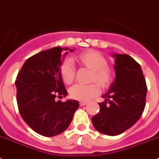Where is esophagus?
<instances>
[{
  "label": "esophagus",
  "instance_id": "esophagus-1",
  "mask_svg": "<svg viewBox=\"0 0 159 159\" xmlns=\"http://www.w3.org/2000/svg\"><path fill=\"white\" fill-rule=\"evenodd\" d=\"M86 104L87 102H85V101H81V102H80V105H81V106H84V105H85Z\"/></svg>",
  "mask_w": 159,
  "mask_h": 159
}]
</instances>
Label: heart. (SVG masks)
<instances>
[{"label": "heart", "mask_w": 159, "mask_h": 159, "mask_svg": "<svg viewBox=\"0 0 159 159\" xmlns=\"http://www.w3.org/2000/svg\"><path fill=\"white\" fill-rule=\"evenodd\" d=\"M74 61L83 67L92 70L89 81L96 82L102 89L108 88L112 82V74L108 67V60L99 51L89 50L74 57ZM59 74L66 85H70L75 78V68L70 60L62 62L59 67ZM96 83L89 85H75L69 90L70 97L74 100L85 101L100 93V88Z\"/></svg>", "instance_id": "heart-1"}]
</instances>
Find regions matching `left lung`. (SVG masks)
<instances>
[{
  "instance_id": "obj_1",
  "label": "left lung",
  "mask_w": 159,
  "mask_h": 159,
  "mask_svg": "<svg viewBox=\"0 0 159 159\" xmlns=\"http://www.w3.org/2000/svg\"><path fill=\"white\" fill-rule=\"evenodd\" d=\"M116 78L105 99L99 103L100 111L92 117L95 129L115 136L132 127L143 112L147 87L139 64L128 55L113 54Z\"/></svg>"
}]
</instances>
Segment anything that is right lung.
<instances>
[{
  "label": "right lung",
  "instance_id": "add662e5",
  "mask_svg": "<svg viewBox=\"0 0 159 159\" xmlns=\"http://www.w3.org/2000/svg\"><path fill=\"white\" fill-rule=\"evenodd\" d=\"M63 50L74 51L56 47L30 57L18 73L15 82L21 117L31 129L43 136L52 137L63 132L79 107L78 101L74 100L56 101V97L67 95L59 74Z\"/></svg>",
  "mask_w": 159,
  "mask_h": 159
}]
</instances>
